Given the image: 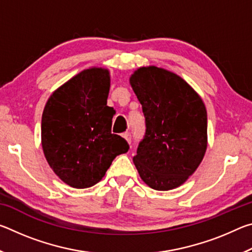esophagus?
Wrapping results in <instances>:
<instances>
[{"mask_svg":"<svg viewBox=\"0 0 252 252\" xmlns=\"http://www.w3.org/2000/svg\"><path fill=\"white\" fill-rule=\"evenodd\" d=\"M122 136H123V138H125V139L126 140L127 142H129V143L131 142V134L129 133V132H125V133L122 134Z\"/></svg>","mask_w":252,"mask_h":252,"instance_id":"34e87169","label":"esophagus"}]
</instances>
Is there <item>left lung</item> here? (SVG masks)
Here are the masks:
<instances>
[{"instance_id": "obj_1", "label": "left lung", "mask_w": 252, "mask_h": 252, "mask_svg": "<svg viewBox=\"0 0 252 252\" xmlns=\"http://www.w3.org/2000/svg\"><path fill=\"white\" fill-rule=\"evenodd\" d=\"M130 83L146 119L135 167L152 189H174L197 170L206 153V106L185 80L157 66L140 67Z\"/></svg>"}]
</instances>
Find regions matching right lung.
Wrapping results in <instances>:
<instances>
[{
    "label": "right lung",
    "mask_w": 252,
    "mask_h": 252,
    "mask_svg": "<svg viewBox=\"0 0 252 252\" xmlns=\"http://www.w3.org/2000/svg\"><path fill=\"white\" fill-rule=\"evenodd\" d=\"M109 71L84 70L50 96L42 114V148L50 167L76 189L104 177L117 156L129 150L126 140L111 133L114 110L106 105Z\"/></svg>",
    "instance_id": "obj_1"
}]
</instances>
